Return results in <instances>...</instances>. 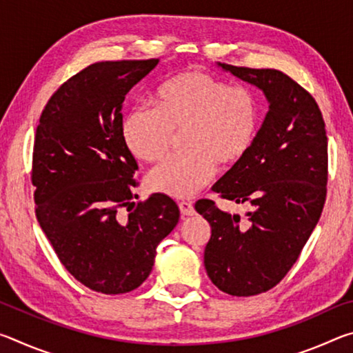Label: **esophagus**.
<instances>
[{"label": "esophagus", "instance_id": "34e87169", "mask_svg": "<svg viewBox=\"0 0 353 353\" xmlns=\"http://www.w3.org/2000/svg\"><path fill=\"white\" fill-rule=\"evenodd\" d=\"M179 208H181V213L183 214V216H193V214L196 213L194 207L191 202H179Z\"/></svg>", "mask_w": 353, "mask_h": 353}]
</instances>
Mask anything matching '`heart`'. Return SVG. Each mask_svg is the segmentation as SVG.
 <instances>
[{
  "instance_id": "b5f03b06",
  "label": "heart",
  "mask_w": 353,
  "mask_h": 353,
  "mask_svg": "<svg viewBox=\"0 0 353 353\" xmlns=\"http://www.w3.org/2000/svg\"><path fill=\"white\" fill-rule=\"evenodd\" d=\"M152 105L134 107L123 119L121 137L135 159L157 162L170 149L174 132L185 130L187 152L163 160L146 179L149 190L172 198H191L210 183L218 162H240L259 134L255 94L202 71L165 81L155 90Z\"/></svg>"
}]
</instances>
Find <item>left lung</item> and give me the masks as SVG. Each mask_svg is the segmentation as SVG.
<instances>
[{
	"instance_id": "left-lung-1",
	"label": "left lung",
	"mask_w": 353,
	"mask_h": 353,
	"mask_svg": "<svg viewBox=\"0 0 353 353\" xmlns=\"http://www.w3.org/2000/svg\"><path fill=\"white\" fill-rule=\"evenodd\" d=\"M218 67L255 85L270 104L246 157L213 185L221 198L252 205L246 221L210 199L194 205L212 227L207 276L227 294L248 297L286 276L318 224L327 193L325 123L312 94L282 71Z\"/></svg>"
}]
</instances>
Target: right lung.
<instances>
[{"label": "right lung", "mask_w": 353, "mask_h": 353, "mask_svg": "<svg viewBox=\"0 0 353 353\" xmlns=\"http://www.w3.org/2000/svg\"><path fill=\"white\" fill-rule=\"evenodd\" d=\"M157 63L90 65L52 94L35 132L32 183L41 230L71 276L103 294L139 288L181 216L162 193L129 208L139 165L121 137L123 101Z\"/></svg>", "instance_id": "add662e5"}]
</instances>
